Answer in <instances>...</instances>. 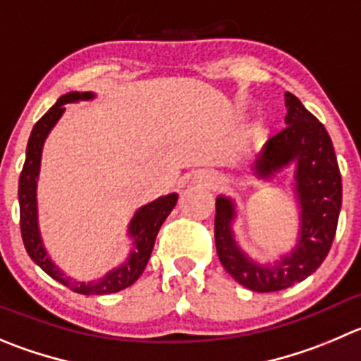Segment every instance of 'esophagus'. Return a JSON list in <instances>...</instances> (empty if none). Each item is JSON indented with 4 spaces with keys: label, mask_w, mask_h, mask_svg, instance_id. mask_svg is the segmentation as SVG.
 <instances>
[{
    "label": "esophagus",
    "mask_w": 361,
    "mask_h": 361,
    "mask_svg": "<svg viewBox=\"0 0 361 361\" xmlns=\"http://www.w3.org/2000/svg\"><path fill=\"white\" fill-rule=\"evenodd\" d=\"M194 181L197 185H203V187H212L215 183V178L210 173H207V171H200V173L194 174Z\"/></svg>",
    "instance_id": "34e87169"
}]
</instances>
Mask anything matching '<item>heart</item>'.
<instances>
[{"label": "heart", "instance_id": "obj_1", "mask_svg": "<svg viewBox=\"0 0 361 361\" xmlns=\"http://www.w3.org/2000/svg\"><path fill=\"white\" fill-rule=\"evenodd\" d=\"M262 133H264V128H262L260 124H252V126L247 130L245 139H247V142H257V140L262 137Z\"/></svg>", "mask_w": 361, "mask_h": 361}]
</instances>
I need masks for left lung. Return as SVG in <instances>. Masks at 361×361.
<instances>
[{"label":"left lung","instance_id":"8db88e82","mask_svg":"<svg viewBox=\"0 0 361 361\" xmlns=\"http://www.w3.org/2000/svg\"><path fill=\"white\" fill-rule=\"evenodd\" d=\"M287 128L269 139L251 164L258 183H271L290 169V188L298 207V237L290 251L262 264L244 251L235 235L238 204L231 196L215 200V247L219 260L242 287L276 292L292 287L317 271L331 249L342 208V178L326 128L301 101L285 92Z\"/></svg>","mask_w":361,"mask_h":361}]
</instances>
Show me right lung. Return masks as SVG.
<instances>
[{"label":"right lung","instance_id":"obj_1","mask_svg":"<svg viewBox=\"0 0 361 361\" xmlns=\"http://www.w3.org/2000/svg\"><path fill=\"white\" fill-rule=\"evenodd\" d=\"M92 99H96V94L90 92V90L89 92L71 90V92L60 96L51 109L37 121L28 139L26 160L25 165H23L21 176H19V214H21V235L26 251H28L30 258L46 274H49L53 279L62 283L63 287L78 292V294L103 295L128 288L140 278L147 262H149L151 251H153L154 240H157L161 224L167 219V215L173 212V208L176 207L178 194L171 192L167 196H160L158 200L144 204V207L135 212L131 221L128 222L126 230V237L130 240L128 257L117 267L104 272L101 278L90 279V281H76L53 262L48 249L44 245L42 233H40L39 203H37V183H39L44 142H46L53 128L56 126L60 117L63 116V112H66V104Z\"/></svg>","mask_w":361,"mask_h":361}]
</instances>
